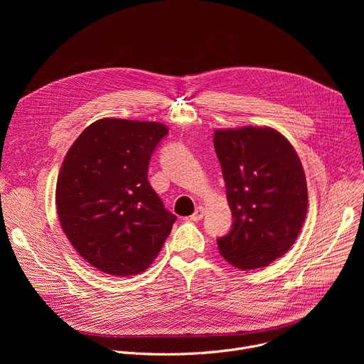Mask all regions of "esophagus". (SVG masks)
<instances>
[{"label":"esophagus","mask_w":364,"mask_h":364,"mask_svg":"<svg viewBox=\"0 0 364 364\" xmlns=\"http://www.w3.org/2000/svg\"><path fill=\"white\" fill-rule=\"evenodd\" d=\"M204 213H205L204 207H197L196 212L190 216V220H193V222H198V220H201V219L204 218Z\"/></svg>","instance_id":"obj_1"}]
</instances>
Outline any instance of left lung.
Masks as SVG:
<instances>
[{"label":"left lung","instance_id":"8db88e82","mask_svg":"<svg viewBox=\"0 0 364 364\" xmlns=\"http://www.w3.org/2000/svg\"><path fill=\"white\" fill-rule=\"evenodd\" d=\"M215 149L233 216L219 252L237 269L265 268L289 250L304 225L302 164L289 141L267 127L219 129Z\"/></svg>","mask_w":364,"mask_h":364}]
</instances>
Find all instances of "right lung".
Instances as JSON below:
<instances>
[{"label": "right lung", "mask_w": 364, "mask_h": 364, "mask_svg": "<svg viewBox=\"0 0 364 364\" xmlns=\"http://www.w3.org/2000/svg\"><path fill=\"white\" fill-rule=\"evenodd\" d=\"M160 122L99 119L68 151L56 187L58 215L77 253L96 269L129 277L160 253L177 216L146 180Z\"/></svg>", "instance_id": "add662e5"}]
</instances>
